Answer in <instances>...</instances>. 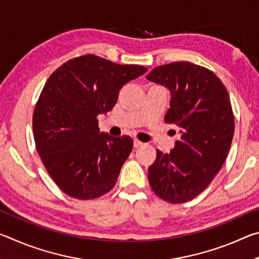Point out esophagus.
Masks as SVG:
<instances>
[{
  "instance_id": "1",
  "label": "esophagus",
  "mask_w": 259,
  "mask_h": 259,
  "mask_svg": "<svg viewBox=\"0 0 259 259\" xmlns=\"http://www.w3.org/2000/svg\"><path fill=\"white\" fill-rule=\"evenodd\" d=\"M143 145H144V143L140 142V140H138V139H135V140H134V146H135L136 148H138V147L143 146Z\"/></svg>"
}]
</instances>
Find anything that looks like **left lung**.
Returning <instances> with one entry per match:
<instances>
[{"mask_svg":"<svg viewBox=\"0 0 259 259\" xmlns=\"http://www.w3.org/2000/svg\"><path fill=\"white\" fill-rule=\"evenodd\" d=\"M146 78L170 90L164 122L181 133L170 153L156 150L148 182L166 202H187L207 188L229 154L234 135L230 96L216 74L190 61L157 66Z\"/></svg>","mask_w":259,"mask_h":259,"instance_id":"obj_1","label":"left lung"}]
</instances>
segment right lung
<instances>
[{"label":"right lung","instance_id":"obj_1","mask_svg":"<svg viewBox=\"0 0 259 259\" xmlns=\"http://www.w3.org/2000/svg\"><path fill=\"white\" fill-rule=\"evenodd\" d=\"M146 72L139 65L84 55L64 63L47 80L33 113L35 146L67 195L97 199L115 185L134 140L99 133L97 116L114 107L126 82Z\"/></svg>","mask_w":259,"mask_h":259}]
</instances>
